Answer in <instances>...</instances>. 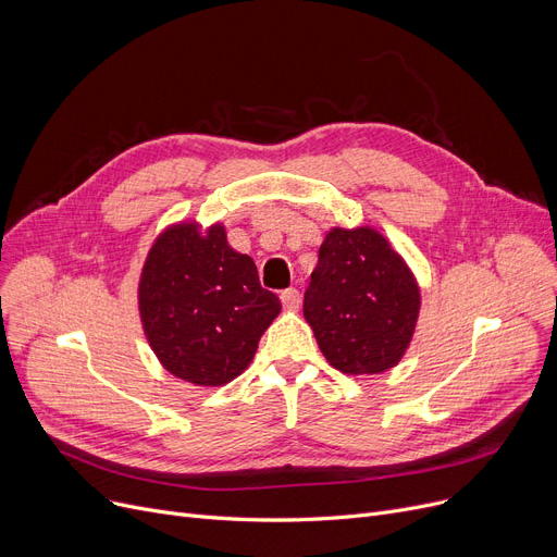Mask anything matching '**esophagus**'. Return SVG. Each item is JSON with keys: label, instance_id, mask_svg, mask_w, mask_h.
I'll return each mask as SVG.
<instances>
[{"label": "esophagus", "instance_id": "obj_1", "mask_svg": "<svg viewBox=\"0 0 557 557\" xmlns=\"http://www.w3.org/2000/svg\"><path fill=\"white\" fill-rule=\"evenodd\" d=\"M280 300H282V305H284L286 309H298L300 302H302V296H300L298 288L290 286V288H284V290H282Z\"/></svg>", "mask_w": 557, "mask_h": 557}]
</instances>
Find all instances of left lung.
Segmentation results:
<instances>
[{"instance_id": "left-lung-1", "label": "left lung", "mask_w": 557, "mask_h": 557, "mask_svg": "<svg viewBox=\"0 0 557 557\" xmlns=\"http://www.w3.org/2000/svg\"><path fill=\"white\" fill-rule=\"evenodd\" d=\"M302 309L330 366L379 374L399 363L413 338L420 288L384 234L334 227L318 250Z\"/></svg>"}]
</instances>
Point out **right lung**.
<instances>
[{
    "instance_id": "obj_1",
    "label": "right lung",
    "mask_w": 557,
    "mask_h": 557,
    "mask_svg": "<svg viewBox=\"0 0 557 557\" xmlns=\"http://www.w3.org/2000/svg\"><path fill=\"white\" fill-rule=\"evenodd\" d=\"M139 315L160 363L194 386H223L252 361L282 305L225 227H166L144 261Z\"/></svg>"
}]
</instances>
